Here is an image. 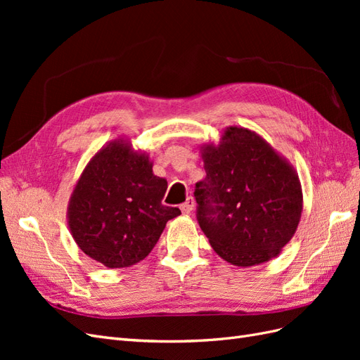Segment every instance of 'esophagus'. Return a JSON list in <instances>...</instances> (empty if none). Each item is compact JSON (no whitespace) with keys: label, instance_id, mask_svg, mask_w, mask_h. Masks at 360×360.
I'll use <instances>...</instances> for the list:
<instances>
[{"label":"esophagus","instance_id":"esophagus-1","mask_svg":"<svg viewBox=\"0 0 360 360\" xmlns=\"http://www.w3.org/2000/svg\"><path fill=\"white\" fill-rule=\"evenodd\" d=\"M193 207H195V200L192 197H188L186 201H184L181 205H180V210L181 213L184 214H189L193 212Z\"/></svg>","mask_w":360,"mask_h":360}]
</instances>
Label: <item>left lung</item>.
Segmentation results:
<instances>
[{
  "mask_svg": "<svg viewBox=\"0 0 360 360\" xmlns=\"http://www.w3.org/2000/svg\"><path fill=\"white\" fill-rule=\"evenodd\" d=\"M205 179L195 184L198 224L214 252L238 267L281 254L303 209L296 169L264 138L240 126L200 148Z\"/></svg>",
  "mask_w": 360,
  "mask_h": 360,
  "instance_id": "left-lung-1",
  "label": "left lung"
}]
</instances>
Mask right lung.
I'll list each match as a JSON object with an SVG mask.
<instances>
[{
  "mask_svg": "<svg viewBox=\"0 0 360 360\" xmlns=\"http://www.w3.org/2000/svg\"><path fill=\"white\" fill-rule=\"evenodd\" d=\"M168 183L153 174L147 151L124 138L103 146L86 163L68 205L73 240L110 269L130 267L158 243L167 222L181 212L162 204Z\"/></svg>",
  "mask_w": 360,
  "mask_h": 360,
  "instance_id": "1",
  "label": "right lung"
}]
</instances>
